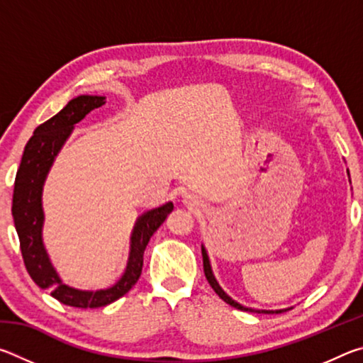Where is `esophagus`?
Listing matches in <instances>:
<instances>
[{
  "instance_id": "1",
  "label": "esophagus",
  "mask_w": 363,
  "mask_h": 363,
  "mask_svg": "<svg viewBox=\"0 0 363 363\" xmlns=\"http://www.w3.org/2000/svg\"><path fill=\"white\" fill-rule=\"evenodd\" d=\"M182 201L190 208V210H196V208L201 206V201L199 200V196L194 194H184Z\"/></svg>"
}]
</instances>
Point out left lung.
I'll list each match as a JSON object with an SVG mask.
<instances>
[{"mask_svg":"<svg viewBox=\"0 0 363 363\" xmlns=\"http://www.w3.org/2000/svg\"><path fill=\"white\" fill-rule=\"evenodd\" d=\"M201 255H203V270H205V275H206V280H208V284L211 285V288L214 291H216V294L218 296L223 299V301H225L227 304H230L232 307H235V309H240V311H247V312H256V314H274V311H256V309H251V307H245V306H242V304H238L237 301H233L230 296H227V294L224 293V290L223 288L219 286V284L216 281V279H214V275H213V270H211V266H210V259H208V255H206V250L201 247ZM277 312V314H280L281 311H275Z\"/></svg>","mask_w":363,"mask_h":363,"instance_id":"8db88e82","label":"left lung"}]
</instances>
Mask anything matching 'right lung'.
I'll use <instances>...</instances> for the list:
<instances>
[{"label": "right lung", "mask_w": 363, "mask_h": 363, "mask_svg": "<svg viewBox=\"0 0 363 363\" xmlns=\"http://www.w3.org/2000/svg\"><path fill=\"white\" fill-rule=\"evenodd\" d=\"M106 97L78 96L72 99L57 115L36 128L26 145L19 171L16 174L12 195V218L19 235L21 251L30 277L40 288H49L51 294L62 304L82 309H94L113 303L131 290L143 272L144 250L150 237L173 211V203L147 211L138 219L131 235L130 259L123 277L112 288L97 291H82L67 286L49 262L41 240L43 208L41 190L54 158L70 136L73 125L83 120L91 110L101 107Z\"/></svg>", "instance_id": "1"}]
</instances>
